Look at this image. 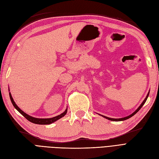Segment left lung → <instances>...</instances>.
Instances as JSON below:
<instances>
[{
  "instance_id": "8db88e82",
  "label": "left lung",
  "mask_w": 159,
  "mask_h": 159,
  "mask_svg": "<svg viewBox=\"0 0 159 159\" xmlns=\"http://www.w3.org/2000/svg\"><path fill=\"white\" fill-rule=\"evenodd\" d=\"M148 95H149V92L148 93V94H147V97H146V98L145 99V100L143 101V102L141 103V105H140V106L139 107V108L135 111H134V113H133L131 115H129V116H127V117H123V118H120V119H113V118H110V117H105V116H103V115H102V116H103V117H105V118H106L107 119H109V120H111V121H124V120H126V119H129L130 117H133V115H134V114H136L139 110L141 109V108L143 107V105L145 104V103L146 102V101H147V98H148Z\"/></svg>"
}]
</instances>
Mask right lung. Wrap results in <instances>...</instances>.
I'll list each match as a JSON object with an SVG mask.
<instances>
[{
  "mask_svg": "<svg viewBox=\"0 0 159 159\" xmlns=\"http://www.w3.org/2000/svg\"><path fill=\"white\" fill-rule=\"evenodd\" d=\"M9 95H10V98H11V102L12 103V105H14V107L16 108V109L18 111L19 113H20L24 117H25L27 120H28V121L33 123H35V124H39V125H49V124H51L52 123L55 122L56 121H57V120H58L59 119L63 117L64 115L66 114L67 113V109H66L64 113H62L61 114L57 115V116L56 117H52V118H49V119H38V118H35V117H31L30 116V115H27L26 113H25V112L23 111H22L20 108H19L16 104L15 103V102H14V100L12 98V95L11 94V93H9Z\"/></svg>",
  "mask_w": 159,
  "mask_h": 159,
  "instance_id": "obj_1",
  "label": "right lung"
}]
</instances>
